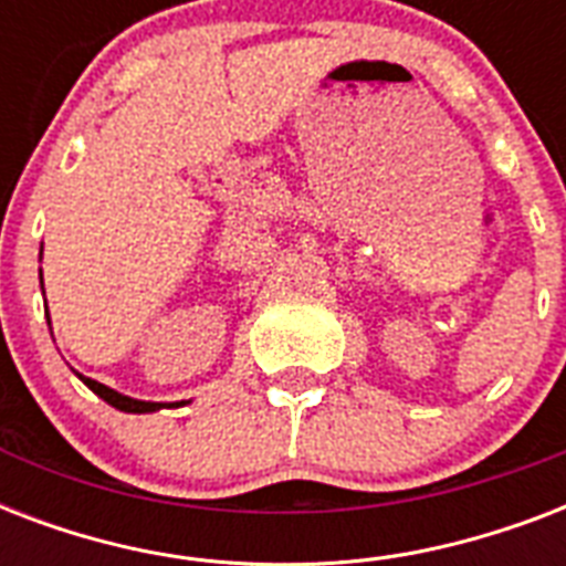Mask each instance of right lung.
I'll return each instance as SVG.
<instances>
[{"mask_svg":"<svg viewBox=\"0 0 566 566\" xmlns=\"http://www.w3.org/2000/svg\"><path fill=\"white\" fill-rule=\"evenodd\" d=\"M78 378H82L84 385L91 387L93 394L102 396L105 402L114 405V408H119V411H126V413H149V411H158V408H167V405H164V402H144V399H132V396L117 394V390H111V387L99 385V381H93V378H84V376H78ZM176 405H181V402H176Z\"/></svg>","mask_w":566,"mask_h":566,"instance_id":"right-lung-1","label":"right lung"}]
</instances>
